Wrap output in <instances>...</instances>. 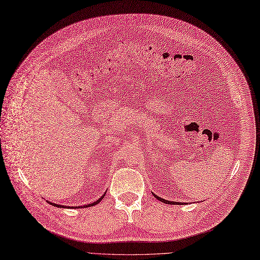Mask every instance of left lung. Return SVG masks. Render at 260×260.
Segmentation results:
<instances>
[{"instance_id": "8db88e82", "label": "left lung", "mask_w": 260, "mask_h": 260, "mask_svg": "<svg viewBox=\"0 0 260 260\" xmlns=\"http://www.w3.org/2000/svg\"><path fill=\"white\" fill-rule=\"evenodd\" d=\"M154 196H155V198H156V199H158L159 201H161V203H164V204H168V205H175V204H178V205H179V203H175V201L165 200V199H162V198L158 197V196H157V195H155V194H154Z\"/></svg>"}]
</instances>
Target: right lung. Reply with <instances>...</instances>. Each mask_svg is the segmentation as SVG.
I'll return each instance as SVG.
<instances>
[{
  "label": "right lung",
  "mask_w": 260,
  "mask_h": 260,
  "mask_svg": "<svg viewBox=\"0 0 260 260\" xmlns=\"http://www.w3.org/2000/svg\"><path fill=\"white\" fill-rule=\"evenodd\" d=\"M104 196H105V194L98 200V201H95V203H93V204H90V205H88V206H83V207H92V206H95V205H98V204H100L101 203V200L104 198ZM50 205H52V206H54V207H59V208H62V207H64V206H61V205H56V204H52V203H50ZM65 208H67V207H65ZM78 208H82V207H78Z\"/></svg>",
  "instance_id": "1"
}]
</instances>
